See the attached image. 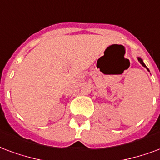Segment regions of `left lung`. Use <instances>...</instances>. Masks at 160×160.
I'll return each mask as SVG.
<instances>
[{
	"mask_svg": "<svg viewBox=\"0 0 160 160\" xmlns=\"http://www.w3.org/2000/svg\"><path fill=\"white\" fill-rule=\"evenodd\" d=\"M138 61L140 62V63H141V64H142V65L143 67H145V68H147V66H146V65H145V64H144V62H142V59H141L140 58H138ZM147 69L148 70V68H147Z\"/></svg>",
	"mask_w": 160,
	"mask_h": 160,
	"instance_id": "obj_1",
	"label": "left lung"
}]
</instances>
